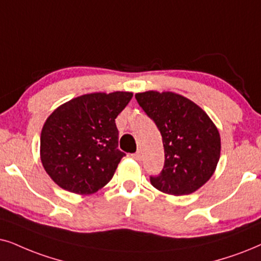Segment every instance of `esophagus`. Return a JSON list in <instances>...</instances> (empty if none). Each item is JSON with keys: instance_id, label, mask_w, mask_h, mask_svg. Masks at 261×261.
<instances>
[{"instance_id": "obj_1", "label": "esophagus", "mask_w": 261, "mask_h": 261, "mask_svg": "<svg viewBox=\"0 0 261 261\" xmlns=\"http://www.w3.org/2000/svg\"><path fill=\"white\" fill-rule=\"evenodd\" d=\"M131 156H133L134 159H135V160H137V161H141V159H142V154H141V151H140V150L136 151V153L131 155Z\"/></svg>"}]
</instances>
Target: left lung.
<instances>
[{
  "label": "left lung",
  "mask_w": 261,
  "mask_h": 261,
  "mask_svg": "<svg viewBox=\"0 0 261 261\" xmlns=\"http://www.w3.org/2000/svg\"><path fill=\"white\" fill-rule=\"evenodd\" d=\"M163 137L165 163L150 183L170 195H188L212 177L220 156V136L210 117L193 101L174 92L135 95Z\"/></svg>",
  "instance_id": "left-lung-1"
}]
</instances>
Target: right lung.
I'll return each instance as SVG.
<instances>
[{"mask_svg":"<svg viewBox=\"0 0 261 261\" xmlns=\"http://www.w3.org/2000/svg\"><path fill=\"white\" fill-rule=\"evenodd\" d=\"M133 92H96L57 108L43 125L41 160L50 178L71 193H96L110 182L125 153L115 118Z\"/></svg>","mask_w":261,"mask_h":261,"instance_id":"obj_1","label":"right lung"}]
</instances>
